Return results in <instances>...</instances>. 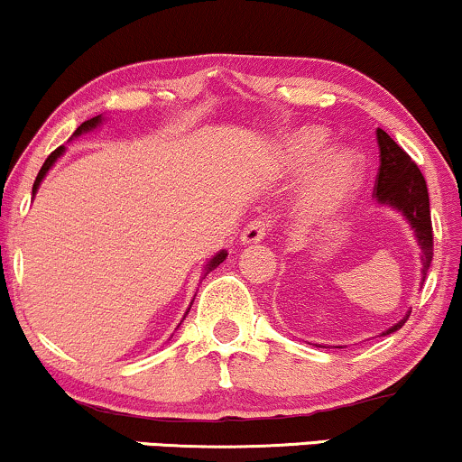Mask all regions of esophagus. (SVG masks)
<instances>
[{
    "label": "esophagus",
    "instance_id": "obj_1",
    "mask_svg": "<svg viewBox=\"0 0 462 462\" xmlns=\"http://www.w3.org/2000/svg\"><path fill=\"white\" fill-rule=\"evenodd\" d=\"M266 230H269V224H266L264 219H255L245 227V230H243L241 243L243 245H254V243H260L264 238Z\"/></svg>",
    "mask_w": 462,
    "mask_h": 462
}]
</instances>
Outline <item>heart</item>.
Instances as JSON below:
<instances>
[{"instance_id": "b5f03b06", "label": "heart", "mask_w": 462, "mask_h": 462, "mask_svg": "<svg viewBox=\"0 0 462 462\" xmlns=\"http://www.w3.org/2000/svg\"><path fill=\"white\" fill-rule=\"evenodd\" d=\"M325 131L316 126H303V129L291 133L280 142L275 159L277 168L284 174H303L317 166L310 174L308 182L303 187L301 204L312 217L333 215L336 210L351 198V193L357 187L361 170L359 154L353 150H336L327 152Z\"/></svg>"}]
</instances>
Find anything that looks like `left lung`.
<instances>
[{
  "label": "left lung",
  "mask_w": 462,
  "mask_h": 462,
  "mask_svg": "<svg viewBox=\"0 0 462 462\" xmlns=\"http://www.w3.org/2000/svg\"><path fill=\"white\" fill-rule=\"evenodd\" d=\"M376 140H379L381 150V165L379 174H376L374 198L379 199V204L398 210L413 227L421 249V282H424L432 260V224L426 180L418 165L413 163V159L385 131L376 129ZM409 314L411 312L404 314L390 329L383 331V336L398 331L407 322Z\"/></svg>",
  "instance_id": "obj_1"
}]
</instances>
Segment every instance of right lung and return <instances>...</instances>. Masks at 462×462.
Masks as SVG:
<instances>
[{
  "label": "right lung",
  "instance_id": "obj_1",
  "mask_svg": "<svg viewBox=\"0 0 462 462\" xmlns=\"http://www.w3.org/2000/svg\"><path fill=\"white\" fill-rule=\"evenodd\" d=\"M101 122H103V116H94V118H90V120H86V122H83V125L79 126V129H77L75 133H72V137H79L81 133H88V131L97 129V126L101 125ZM62 154H64V146H60L58 150H53V152L49 154L47 161H44V163H42V168H41V171H38V176H36V180H34V189H32V193H34V196H36L38 187H41L42 178L47 176V171L51 170V165H53L55 161H58L60 157H62ZM226 255H227V252H224V249H221L219 254H215L213 258H210V263H208L207 266H204V277H207V273H210V271L217 269V266H219L221 263H224V260H226Z\"/></svg>",
  "mask_w": 462,
  "mask_h": 462
}]
</instances>
